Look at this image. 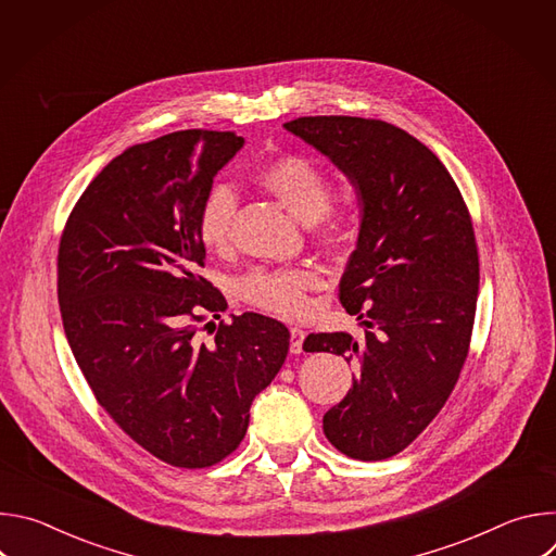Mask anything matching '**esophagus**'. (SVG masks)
Instances as JSON below:
<instances>
[{
    "label": "esophagus",
    "mask_w": 556,
    "mask_h": 556,
    "mask_svg": "<svg viewBox=\"0 0 556 556\" xmlns=\"http://www.w3.org/2000/svg\"><path fill=\"white\" fill-rule=\"evenodd\" d=\"M303 339H305V332L301 328H290V352L292 354H301Z\"/></svg>",
    "instance_id": "obj_1"
}]
</instances>
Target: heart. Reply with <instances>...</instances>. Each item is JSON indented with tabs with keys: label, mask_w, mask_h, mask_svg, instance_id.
Returning <instances> with one entry per match:
<instances>
[{
	"label": "heart",
	"mask_w": 556,
	"mask_h": 556,
	"mask_svg": "<svg viewBox=\"0 0 556 556\" xmlns=\"http://www.w3.org/2000/svg\"><path fill=\"white\" fill-rule=\"evenodd\" d=\"M255 182L275 195L299 219L309 222L316 240L324 247L350 249L363 230L365 204L358 193L345 191L330 200L332 174L319 161L303 153H283L255 172ZM237 195L226 185H213L198 208V237L202 247L224 253L230 247ZM321 279L309 268L255 266L237 281L240 296L257 309L281 319L305 314L307 294L319 288Z\"/></svg>",
	"instance_id": "obj_1"
}]
</instances>
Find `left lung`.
Instances as JSON below:
<instances>
[{"label": "left lung", "instance_id": "8db88e82", "mask_svg": "<svg viewBox=\"0 0 556 556\" xmlns=\"http://www.w3.org/2000/svg\"><path fill=\"white\" fill-rule=\"evenodd\" d=\"M286 129L326 153L365 204L339 286L365 339L309 334L305 352L354 365L345 399L324 416L343 455L387 459L440 414L468 356L480 255L468 206L440 157L405 129L358 116H301Z\"/></svg>", "mask_w": 556, "mask_h": 556}]
</instances>
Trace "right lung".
Wrapping results in <instances>:
<instances>
[{
	"instance_id": "obj_1",
	"label": "right lung",
	"mask_w": 556,
	"mask_h": 556,
	"mask_svg": "<svg viewBox=\"0 0 556 556\" xmlns=\"http://www.w3.org/2000/svg\"><path fill=\"white\" fill-rule=\"evenodd\" d=\"M242 144L185 129L129 147L76 200L59 242L63 330L97 403L178 468H208L242 444L290 348L288 328L255 312L208 321L211 344L199 337L226 299L200 275L198 208Z\"/></svg>"
}]
</instances>
